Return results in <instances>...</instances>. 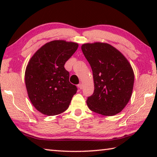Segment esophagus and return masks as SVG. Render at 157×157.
I'll return each mask as SVG.
<instances>
[{
    "instance_id": "34e87169",
    "label": "esophagus",
    "mask_w": 157,
    "mask_h": 157,
    "mask_svg": "<svg viewBox=\"0 0 157 157\" xmlns=\"http://www.w3.org/2000/svg\"><path fill=\"white\" fill-rule=\"evenodd\" d=\"M78 86L79 87V89H83V85H82V84H81V83L79 84Z\"/></svg>"
}]
</instances>
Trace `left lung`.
<instances>
[{
  "label": "left lung",
  "mask_w": 157,
  "mask_h": 157,
  "mask_svg": "<svg viewBox=\"0 0 157 157\" xmlns=\"http://www.w3.org/2000/svg\"><path fill=\"white\" fill-rule=\"evenodd\" d=\"M82 50L94 75V91L86 100L89 108L108 116L121 112L132 96L134 75L131 65L108 44H85Z\"/></svg>",
  "instance_id": "left-lung-1"
}]
</instances>
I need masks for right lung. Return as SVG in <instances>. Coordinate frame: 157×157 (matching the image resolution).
I'll return each instance as SVG.
<instances>
[{
    "label": "right lung",
    "mask_w": 157,
    "mask_h": 157,
    "mask_svg": "<svg viewBox=\"0 0 157 157\" xmlns=\"http://www.w3.org/2000/svg\"><path fill=\"white\" fill-rule=\"evenodd\" d=\"M78 44L56 40L44 45L34 53L26 67L25 86L32 104L47 116L65 111L78 91L69 82L65 63Z\"/></svg>",
    "instance_id": "right-lung-1"
}]
</instances>
